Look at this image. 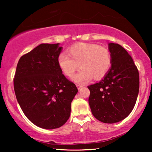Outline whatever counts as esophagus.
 Listing matches in <instances>:
<instances>
[{
  "label": "esophagus",
  "mask_w": 152,
  "mask_h": 152,
  "mask_svg": "<svg viewBox=\"0 0 152 152\" xmlns=\"http://www.w3.org/2000/svg\"><path fill=\"white\" fill-rule=\"evenodd\" d=\"M77 86L78 89H79V90H80V89L81 88H82V87L84 86V85H82V84H77Z\"/></svg>",
  "instance_id": "1"
}]
</instances>
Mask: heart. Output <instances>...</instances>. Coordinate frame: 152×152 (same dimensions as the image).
<instances>
[{
	"label": "heart",
	"mask_w": 152,
	"mask_h": 152,
	"mask_svg": "<svg viewBox=\"0 0 152 152\" xmlns=\"http://www.w3.org/2000/svg\"><path fill=\"white\" fill-rule=\"evenodd\" d=\"M67 54H60L58 65L64 75L72 77L80 65L79 72L74 76L76 82H86L93 77L100 79L107 74L111 66L109 50L95 43H77L67 50Z\"/></svg>",
	"instance_id": "heart-1"
}]
</instances>
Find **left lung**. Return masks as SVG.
Here are the masks:
<instances>
[{
    "mask_svg": "<svg viewBox=\"0 0 152 152\" xmlns=\"http://www.w3.org/2000/svg\"><path fill=\"white\" fill-rule=\"evenodd\" d=\"M111 67L100 82L88 86V103L94 117L104 123H115L131 113L139 92V72L125 49L109 43Z\"/></svg>",
    "mask_w": 152,
    "mask_h": 152,
    "instance_id": "obj_1",
    "label": "left lung"
}]
</instances>
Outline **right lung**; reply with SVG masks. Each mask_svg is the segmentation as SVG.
<instances>
[{"label": "right lung", "instance_id": "add662e5", "mask_svg": "<svg viewBox=\"0 0 152 152\" xmlns=\"http://www.w3.org/2000/svg\"><path fill=\"white\" fill-rule=\"evenodd\" d=\"M61 49L59 43H41L20 58L14 75V92L23 112L43 129L59 128L67 122L78 91L58 65Z\"/></svg>", "mask_w": 152, "mask_h": 152}]
</instances>
